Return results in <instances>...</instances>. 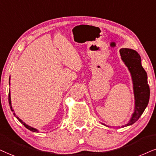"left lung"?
<instances>
[{"label": "left lung", "instance_id": "obj_1", "mask_svg": "<svg viewBox=\"0 0 156 156\" xmlns=\"http://www.w3.org/2000/svg\"><path fill=\"white\" fill-rule=\"evenodd\" d=\"M120 55L129 71L132 76L134 95V109L131 119L124 126L133 124L139 119L148 104L150 87L147 84V75L141 64V58L134 50L129 48L120 49ZM105 125V124H103ZM106 126V125H105Z\"/></svg>", "mask_w": 156, "mask_h": 156}]
</instances>
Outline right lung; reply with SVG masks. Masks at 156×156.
Instances as JSON below:
<instances>
[{"label":"right lung","mask_w":156,"mask_h":156,"mask_svg":"<svg viewBox=\"0 0 156 156\" xmlns=\"http://www.w3.org/2000/svg\"><path fill=\"white\" fill-rule=\"evenodd\" d=\"M9 84H10V80H9ZM9 105H10V108H11V111H13V108H12V105H11V94H10V91H9ZM13 115H14V116H16V114H15V113H13ZM16 118H17V119H18V120L19 121V122H20L21 123H22V124H23V125H24V126H25V127H26L27 129H28L29 130H30V131L34 132H38V130H37V129H34V128H33V127H32V126H29V125H27V124H25V123H24V122H22V121L20 119H19V117H16Z\"/></svg>","instance_id":"add662e5"}]
</instances>
